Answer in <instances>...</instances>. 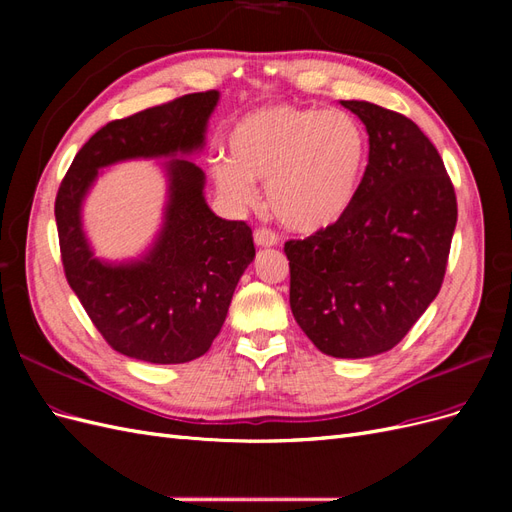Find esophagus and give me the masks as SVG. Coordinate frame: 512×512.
<instances>
[{
	"label": "esophagus",
	"mask_w": 512,
	"mask_h": 512,
	"mask_svg": "<svg viewBox=\"0 0 512 512\" xmlns=\"http://www.w3.org/2000/svg\"><path fill=\"white\" fill-rule=\"evenodd\" d=\"M254 241H256V245H260V247H273V245L280 243V237H277L271 228L262 226V228H256V230H254Z\"/></svg>",
	"instance_id": "obj_1"
}]
</instances>
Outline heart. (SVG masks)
<instances>
[{"label": "heart", "mask_w": 512, "mask_h": 512, "mask_svg": "<svg viewBox=\"0 0 512 512\" xmlns=\"http://www.w3.org/2000/svg\"><path fill=\"white\" fill-rule=\"evenodd\" d=\"M228 158L211 160L218 190L232 205L254 203L267 185V205L284 226L314 232L342 220L359 196L369 160L365 128L350 113L267 104L228 130Z\"/></svg>", "instance_id": "b5f03b06"}]
</instances>
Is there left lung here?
<instances>
[{
    "label": "left lung",
    "instance_id": "8db88e82",
    "mask_svg": "<svg viewBox=\"0 0 512 512\" xmlns=\"http://www.w3.org/2000/svg\"><path fill=\"white\" fill-rule=\"evenodd\" d=\"M369 134L359 196L342 220L290 239V309L335 359L397 346L438 297L457 224V196L438 149L406 115L342 100Z\"/></svg>",
    "mask_w": 512,
    "mask_h": 512
}]
</instances>
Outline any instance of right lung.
Masks as SVG:
<instances>
[{
  "label": "right lung",
  "mask_w": 512,
  "mask_h": 512,
  "mask_svg": "<svg viewBox=\"0 0 512 512\" xmlns=\"http://www.w3.org/2000/svg\"><path fill=\"white\" fill-rule=\"evenodd\" d=\"M218 98L215 89L200 91L106 123L59 185L55 220L66 280L106 344L130 359L188 363L211 348L239 277L256 256L252 228L218 218L205 203L203 170L173 158L156 243L141 260L108 265L94 258L83 235V198L104 166L203 147Z\"/></svg>",
  "instance_id": "right-lung-1"
}]
</instances>
